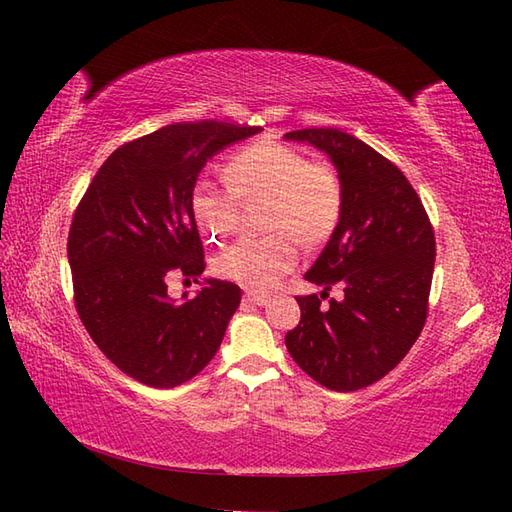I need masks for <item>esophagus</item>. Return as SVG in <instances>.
Returning <instances> with one entry per match:
<instances>
[{
	"mask_svg": "<svg viewBox=\"0 0 512 512\" xmlns=\"http://www.w3.org/2000/svg\"><path fill=\"white\" fill-rule=\"evenodd\" d=\"M244 299L250 301V303H255V306H266V303L270 301V297L264 295V292H246Z\"/></svg>",
	"mask_w": 512,
	"mask_h": 512,
	"instance_id": "esophagus-1",
	"label": "esophagus"
}]
</instances>
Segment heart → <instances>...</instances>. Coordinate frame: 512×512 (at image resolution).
I'll list each match as a JSON object with an SVG mask.
<instances>
[{
  "label": "heart",
  "mask_w": 512,
  "mask_h": 512,
  "mask_svg": "<svg viewBox=\"0 0 512 512\" xmlns=\"http://www.w3.org/2000/svg\"><path fill=\"white\" fill-rule=\"evenodd\" d=\"M231 187L195 180L191 211L202 231L222 239L239 220V200L268 198L266 226L273 233L242 237L215 259V273L235 284L264 290L299 262V240L319 246L334 235L343 217V182L330 165L277 140H257L228 158Z\"/></svg>",
  "instance_id": "1"
}]
</instances>
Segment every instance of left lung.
Wrapping results in <instances>:
<instances>
[{
    "label": "left lung",
    "instance_id": "1",
    "mask_svg": "<svg viewBox=\"0 0 512 512\" xmlns=\"http://www.w3.org/2000/svg\"><path fill=\"white\" fill-rule=\"evenodd\" d=\"M325 151L343 182V217L306 273L321 297H297L301 321L286 334L295 363L319 385L356 391L394 369L429 314L436 237L416 189L394 162L341 129L288 132ZM339 283L344 299L323 309Z\"/></svg>",
    "mask_w": 512,
    "mask_h": 512
}]
</instances>
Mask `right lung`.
<instances>
[{"label": "right lung", "instance_id": "add662e5", "mask_svg": "<svg viewBox=\"0 0 512 512\" xmlns=\"http://www.w3.org/2000/svg\"><path fill=\"white\" fill-rule=\"evenodd\" d=\"M257 132L220 121L160 127L118 147L76 206L68 235L76 312L99 350L138 383L178 387L220 350L239 286L206 279L198 297L178 303L167 281L204 273L191 211L198 173Z\"/></svg>", "mask_w": 512, "mask_h": 512}]
</instances>
